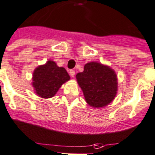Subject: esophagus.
<instances>
[{
	"instance_id": "esophagus-1",
	"label": "esophagus",
	"mask_w": 155,
	"mask_h": 155,
	"mask_svg": "<svg viewBox=\"0 0 155 155\" xmlns=\"http://www.w3.org/2000/svg\"><path fill=\"white\" fill-rule=\"evenodd\" d=\"M69 74H70V75H71V77H74L75 71H74V70H71V71H69Z\"/></svg>"
}]
</instances>
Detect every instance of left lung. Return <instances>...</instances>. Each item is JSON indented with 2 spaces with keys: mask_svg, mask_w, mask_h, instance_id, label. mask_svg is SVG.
Instances as JSON below:
<instances>
[{
  "mask_svg": "<svg viewBox=\"0 0 155 155\" xmlns=\"http://www.w3.org/2000/svg\"><path fill=\"white\" fill-rule=\"evenodd\" d=\"M87 104L92 107L102 108L114 100L117 92V77L111 67L98 62L84 65V71L76 75Z\"/></svg>",
  "mask_w": 155,
  "mask_h": 155,
  "instance_id": "obj_1",
  "label": "left lung"
}]
</instances>
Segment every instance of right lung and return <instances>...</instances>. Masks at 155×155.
I'll use <instances>...</instances> for the list:
<instances>
[{
	"label": "right lung",
	"instance_id": "right-lung-1",
	"mask_svg": "<svg viewBox=\"0 0 155 155\" xmlns=\"http://www.w3.org/2000/svg\"><path fill=\"white\" fill-rule=\"evenodd\" d=\"M70 79L71 77L64 67H58L55 62L49 59L34 69L32 86L37 96L48 99L53 97L62 85Z\"/></svg>",
	"mask_w": 155,
	"mask_h": 155
}]
</instances>
